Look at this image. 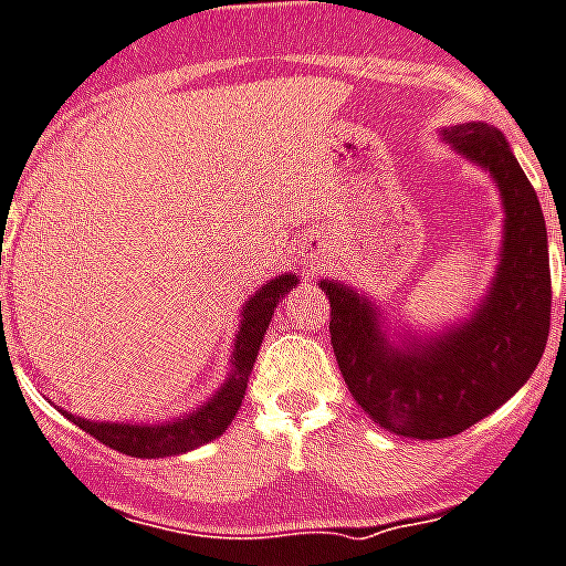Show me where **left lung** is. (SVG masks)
<instances>
[{"label":"left lung","instance_id":"left-lung-1","mask_svg":"<svg viewBox=\"0 0 566 566\" xmlns=\"http://www.w3.org/2000/svg\"><path fill=\"white\" fill-rule=\"evenodd\" d=\"M442 142L489 170L506 213L501 263L471 317L390 340L376 303L338 280L317 283L349 394L378 428L408 440L454 437L512 399L544 356L553 310L544 210L509 142L489 124L442 129Z\"/></svg>","mask_w":566,"mask_h":566}]
</instances>
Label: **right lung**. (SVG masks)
<instances>
[{
    "mask_svg": "<svg viewBox=\"0 0 566 566\" xmlns=\"http://www.w3.org/2000/svg\"><path fill=\"white\" fill-rule=\"evenodd\" d=\"M292 286H297V277L294 274H280V277L269 280L263 289H256L245 301L240 312V329H237V338H233L231 373H228L226 385L219 387L205 405H199L193 413H185V417L167 419V422L158 424L88 422V419L69 413V410H63V413L77 428L92 433L97 442H104V446L115 448L126 457L156 460V457L185 454V451H193L205 442L217 440L228 431V424L233 422L242 399H245V387H249V376L254 370L256 349L263 344V335L272 324L277 303L292 292Z\"/></svg>",
    "mask_w": 566,
    "mask_h": 566,
    "instance_id": "add662e5",
    "label": "right lung"
}]
</instances>
